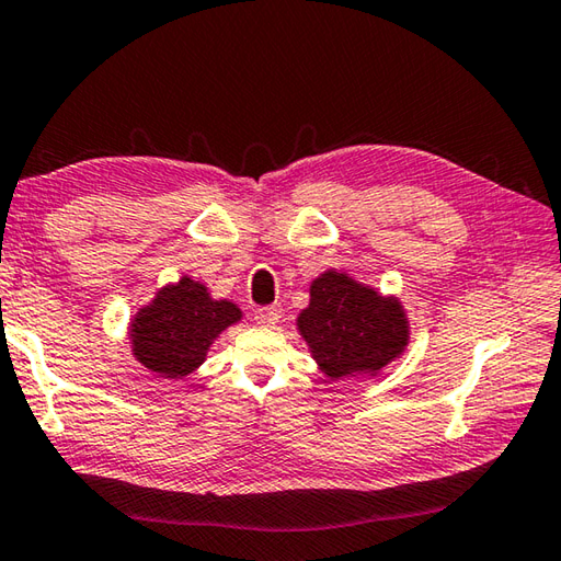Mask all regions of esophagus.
Returning a JSON list of instances; mask_svg holds the SVG:
<instances>
[{"label": "esophagus", "mask_w": 561, "mask_h": 561, "mask_svg": "<svg viewBox=\"0 0 561 561\" xmlns=\"http://www.w3.org/2000/svg\"><path fill=\"white\" fill-rule=\"evenodd\" d=\"M283 317V307L280 305H271V307H261V310L254 312L256 324L261 327H276Z\"/></svg>", "instance_id": "esophagus-1"}]
</instances>
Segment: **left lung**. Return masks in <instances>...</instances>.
Masks as SVG:
<instances>
[{
  "label": "left lung",
  "instance_id": "8db88e82",
  "mask_svg": "<svg viewBox=\"0 0 561 561\" xmlns=\"http://www.w3.org/2000/svg\"><path fill=\"white\" fill-rule=\"evenodd\" d=\"M297 329L331 380L377 375L409 344L402 302L334 268L312 280L310 305L297 317Z\"/></svg>",
  "mask_w": 561,
  "mask_h": 561
}]
</instances>
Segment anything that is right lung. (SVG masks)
Wrapping results in <instances>:
<instances>
[{
	"instance_id": "1",
	"label": "right lung",
	"mask_w": 561,
	"mask_h": 561,
	"mask_svg": "<svg viewBox=\"0 0 561 561\" xmlns=\"http://www.w3.org/2000/svg\"><path fill=\"white\" fill-rule=\"evenodd\" d=\"M242 319L230 300H213L203 283L188 276L157 290L154 300L130 322L133 356L157 377L184 380L208 356L213 341Z\"/></svg>"
}]
</instances>
